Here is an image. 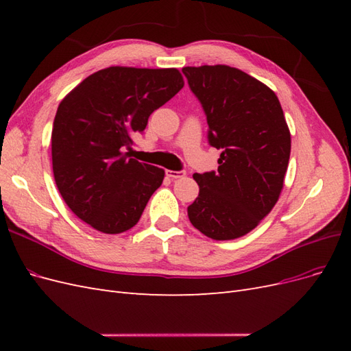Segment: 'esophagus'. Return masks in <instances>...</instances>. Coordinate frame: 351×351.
Masks as SVG:
<instances>
[{"label":"esophagus","mask_w":351,"mask_h":351,"mask_svg":"<svg viewBox=\"0 0 351 351\" xmlns=\"http://www.w3.org/2000/svg\"><path fill=\"white\" fill-rule=\"evenodd\" d=\"M165 174L169 178H183L186 176V171H184V169H180V171H173V169H167Z\"/></svg>","instance_id":"34e87169"}]
</instances>
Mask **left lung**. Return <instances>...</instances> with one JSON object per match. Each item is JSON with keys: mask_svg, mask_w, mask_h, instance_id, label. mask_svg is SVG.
I'll return each instance as SVG.
<instances>
[{"mask_svg": "<svg viewBox=\"0 0 351 351\" xmlns=\"http://www.w3.org/2000/svg\"><path fill=\"white\" fill-rule=\"evenodd\" d=\"M208 121V143L221 149L217 171L195 174L199 196L187 208L193 227L214 240L247 234L280 197L291 137L268 86L228 66L184 67Z\"/></svg>", "mask_w": 351, "mask_h": 351, "instance_id": "left-lung-1", "label": "left lung"}]
</instances>
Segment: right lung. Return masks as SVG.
<instances>
[{
    "label": "right lung",
    "instance_id": "add662e5",
    "mask_svg": "<svg viewBox=\"0 0 351 351\" xmlns=\"http://www.w3.org/2000/svg\"><path fill=\"white\" fill-rule=\"evenodd\" d=\"M184 86L177 69L108 67L61 101L52 125V171L67 206L105 234L130 230L162 184L164 169L129 158L132 136Z\"/></svg>",
    "mask_w": 351,
    "mask_h": 351
}]
</instances>
